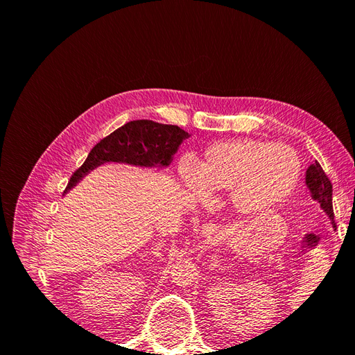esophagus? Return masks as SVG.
Returning <instances> with one entry per match:
<instances>
[{
    "instance_id": "1",
    "label": "esophagus",
    "mask_w": 355,
    "mask_h": 355,
    "mask_svg": "<svg viewBox=\"0 0 355 355\" xmlns=\"http://www.w3.org/2000/svg\"><path fill=\"white\" fill-rule=\"evenodd\" d=\"M216 231H218L216 223H213V222H206L201 227V235H202L204 239H207V240L213 239L214 235H216Z\"/></svg>"
}]
</instances>
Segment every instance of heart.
Listing matches in <instances>:
<instances>
[{
	"instance_id": "1",
	"label": "heart",
	"mask_w": 355,
	"mask_h": 355,
	"mask_svg": "<svg viewBox=\"0 0 355 355\" xmlns=\"http://www.w3.org/2000/svg\"><path fill=\"white\" fill-rule=\"evenodd\" d=\"M300 158L292 146L239 137L209 145L196 167H184L182 180L200 200L230 191L231 206L241 214H262L293 194Z\"/></svg>"
}]
</instances>
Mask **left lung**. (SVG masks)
<instances>
[{
    "instance_id": "left-lung-1",
    "label": "left lung",
    "mask_w": 355,
    "mask_h": 355,
    "mask_svg": "<svg viewBox=\"0 0 355 355\" xmlns=\"http://www.w3.org/2000/svg\"><path fill=\"white\" fill-rule=\"evenodd\" d=\"M306 187L311 192V197L320 202L321 209H323L331 220V225L336 228L335 223V214H333V204H331V182L324 173L323 167L320 166L318 161L311 164L306 170Z\"/></svg>"
}]
</instances>
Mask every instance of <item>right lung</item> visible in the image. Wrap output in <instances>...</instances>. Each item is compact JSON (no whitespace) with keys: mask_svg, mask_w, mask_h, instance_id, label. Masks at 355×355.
Here are the masks:
<instances>
[{"mask_svg":"<svg viewBox=\"0 0 355 355\" xmlns=\"http://www.w3.org/2000/svg\"><path fill=\"white\" fill-rule=\"evenodd\" d=\"M188 136L178 125L159 124L151 120L127 123L93 146L83 166L73 171L67 191L75 187L90 170L110 161L141 167H167L179 145Z\"/></svg>","mask_w":355,"mask_h":355,"instance_id":"right-lung-1","label":"right lung"}]
</instances>
